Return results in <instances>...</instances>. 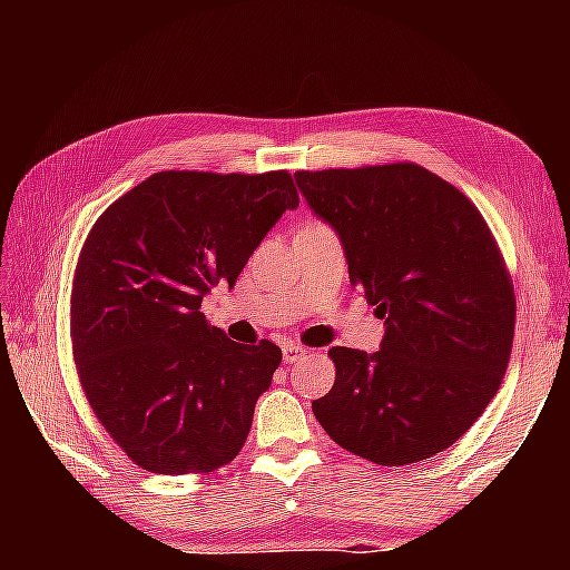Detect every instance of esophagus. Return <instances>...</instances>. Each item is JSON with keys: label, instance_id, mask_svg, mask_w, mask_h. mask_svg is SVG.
<instances>
[{"label": "esophagus", "instance_id": "esophagus-1", "mask_svg": "<svg viewBox=\"0 0 570 570\" xmlns=\"http://www.w3.org/2000/svg\"><path fill=\"white\" fill-rule=\"evenodd\" d=\"M304 354H306L304 346H298V344H284V362H286V364H296L298 360H302Z\"/></svg>", "mask_w": 570, "mask_h": 570}]
</instances>
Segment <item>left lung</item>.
<instances>
[{
	"label": "left lung",
	"instance_id": "left-lung-1",
	"mask_svg": "<svg viewBox=\"0 0 570 570\" xmlns=\"http://www.w3.org/2000/svg\"><path fill=\"white\" fill-rule=\"evenodd\" d=\"M344 246L350 282L384 320L380 352L332 346L334 387L312 410L336 445L377 465L438 455L495 397L515 294L472 200L417 163L294 173Z\"/></svg>",
	"mask_w": 570,
	"mask_h": 570
}]
</instances>
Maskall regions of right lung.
<instances>
[{
    "label": "right lung",
    "mask_w": 570,
    "mask_h": 570,
    "mask_svg": "<svg viewBox=\"0 0 570 570\" xmlns=\"http://www.w3.org/2000/svg\"><path fill=\"white\" fill-rule=\"evenodd\" d=\"M296 206L286 170H160L95 220L72 278V356L95 417L135 465L196 475L244 448L282 350L230 342L198 308Z\"/></svg>",
    "instance_id": "obj_1"
}]
</instances>
